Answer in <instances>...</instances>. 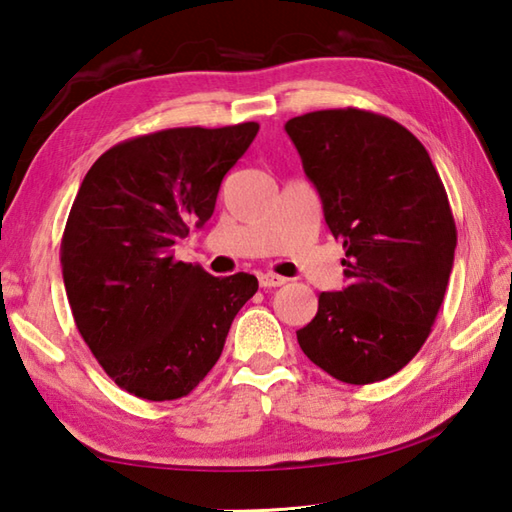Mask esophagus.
Segmentation results:
<instances>
[{
    "instance_id": "obj_1",
    "label": "esophagus",
    "mask_w": 512,
    "mask_h": 512,
    "mask_svg": "<svg viewBox=\"0 0 512 512\" xmlns=\"http://www.w3.org/2000/svg\"><path fill=\"white\" fill-rule=\"evenodd\" d=\"M286 281H288L286 277L275 275V273H262V275H259V286H262V288H279V286H284Z\"/></svg>"
}]
</instances>
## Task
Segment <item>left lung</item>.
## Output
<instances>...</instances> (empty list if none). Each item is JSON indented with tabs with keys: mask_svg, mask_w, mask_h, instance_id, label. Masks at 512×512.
<instances>
[{
	"mask_svg": "<svg viewBox=\"0 0 512 512\" xmlns=\"http://www.w3.org/2000/svg\"><path fill=\"white\" fill-rule=\"evenodd\" d=\"M286 132L350 279L321 292L297 341L341 383H378L420 352L444 301L458 244L447 189L420 140L383 114L319 110L290 118Z\"/></svg>",
	"mask_w": 512,
	"mask_h": 512,
	"instance_id": "obj_1",
	"label": "left lung"
}]
</instances>
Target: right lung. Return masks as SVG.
Wrapping results in <instances>:
<instances>
[{
	"instance_id": "right-lung-1",
	"label": "right lung",
	"mask_w": 512,
	"mask_h": 512,
	"mask_svg": "<svg viewBox=\"0 0 512 512\" xmlns=\"http://www.w3.org/2000/svg\"><path fill=\"white\" fill-rule=\"evenodd\" d=\"M257 123L171 127L107 149L83 178L61 237L76 330L114 383L143 400L189 396L224 350L257 277H213L173 244L213 215Z\"/></svg>"
}]
</instances>
